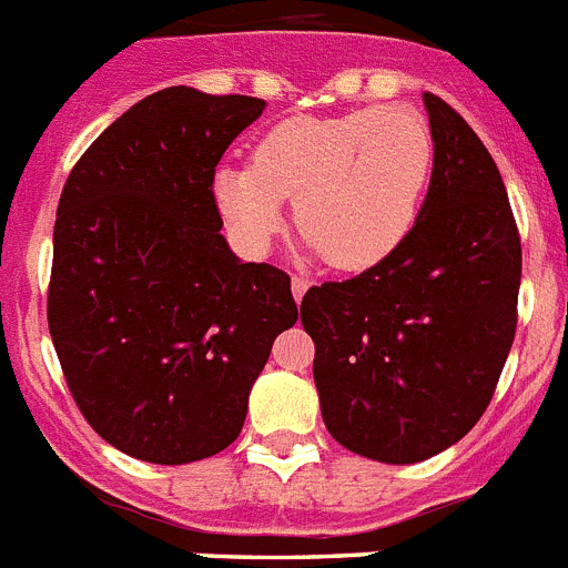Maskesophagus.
I'll return each mask as SVG.
<instances>
[{
  "instance_id": "34e87169",
  "label": "esophagus",
  "mask_w": 568,
  "mask_h": 568,
  "mask_svg": "<svg viewBox=\"0 0 568 568\" xmlns=\"http://www.w3.org/2000/svg\"><path fill=\"white\" fill-rule=\"evenodd\" d=\"M290 287H293V298L301 301V298H304V293H307L310 281H304V278H298V275H293V281H290Z\"/></svg>"
}]
</instances>
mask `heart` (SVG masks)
<instances>
[{
    "mask_svg": "<svg viewBox=\"0 0 568 568\" xmlns=\"http://www.w3.org/2000/svg\"><path fill=\"white\" fill-rule=\"evenodd\" d=\"M435 144L413 108L290 115L258 135L250 168H219L213 195L247 247H267L293 199V224L333 270L378 267L413 233Z\"/></svg>",
    "mask_w": 568,
    "mask_h": 568,
    "instance_id": "heart-1",
    "label": "heart"
}]
</instances>
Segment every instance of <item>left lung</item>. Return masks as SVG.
<instances>
[{
  "instance_id": "1",
  "label": "left lung",
  "mask_w": 568,
  "mask_h": 568,
  "mask_svg": "<svg viewBox=\"0 0 568 568\" xmlns=\"http://www.w3.org/2000/svg\"><path fill=\"white\" fill-rule=\"evenodd\" d=\"M435 159L413 233L378 267L301 301L329 435L415 464L486 413L518 329L520 233L504 179L464 115L424 93Z\"/></svg>"
}]
</instances>
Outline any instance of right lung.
Instances as JSON below:
<instances>
[{"instance_id":"obj_1","label":"right lung","mask_w":568,"mask_h":568,"mask_svg":"<svg viewBox=\"0 0 568 568\" xmlns=\"http://www.w3.org/2000/svg\"><path fill=\"white\" fill-rule=\"evenodd\" d=\"M264 99L168 88L82 153L57 210L48 327L79 413L110 446L190 464L239 438L290 275L230 253L215 164Z\"/></svg>"}]
</instances>
